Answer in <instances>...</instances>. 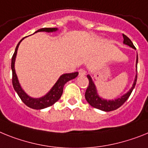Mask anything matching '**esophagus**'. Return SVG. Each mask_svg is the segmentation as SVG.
<instances>
[{
  "label": "esophagus",
  "mask_w": 148,
  "mask_h": 148,
  "mask_svg": "<svg viewBox=\"0 0 148 148\" xmlns=\"http://www.w3.org/2000/svg\"><path fill=\"white\" fill-rule=\"evenodd\" d=\"M86 71L84 70V69H83V68H80V70H79V75L80 76H84L86 74Z\"/></svg>",
  "instance_id": "obj_1"
}]
</instances>
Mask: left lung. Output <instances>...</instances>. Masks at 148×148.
<instances>
[{
    "instance_id": "left-lung-1",
    "label": "left lung",
    "mask_w": 148,
    "mask_h": 148,
    "mask_svg": "<svg viewBox=\"0 0 148 148\" xmlns=\"http://www.w3.org/2000/svg\"><path fill=\"white\" fill-rule=\"evenodd\" d=\"M123 43L128 45L129 47L135 49V46L133 45L132 42L131 41V40L128 38L127 36L123 34ZM137 64H138V55L137 59H136V71H137ZM88 80H89V86H88L87 89L86 90L85 92V98L86 100L87 101L89 105L92 106L93 108L101 110L103 111H111V110H114L116 109L119 108L121 105L124 104V102L129 99V97L131 95L132 92L135 88V84H136V81H137V74L135 77V80H134L133 85L132 86L131 89L126 93L124 94L123 96L120 98H117V99H114V100H106V99H102L98 95L97 89L95 87V84L93 83L91 77L89 75H87Z\"/></svg>"
}]
</instances>
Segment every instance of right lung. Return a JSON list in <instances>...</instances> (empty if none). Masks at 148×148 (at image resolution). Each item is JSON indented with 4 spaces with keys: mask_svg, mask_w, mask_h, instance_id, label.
Listing matches in <instances>:
<instances>
[{
    "mask_svg": "<svg viewBox=\"0 0 148 148\" xmlns=\"http://www.w3.org/2000/svg\"><path fill=\"white\" fill-rule=\"evenodd\" d=\"M58 28H43L38 30L37 32L34 33L40 32H56ZM22 38L20 41L18 42L17 44L15 52L13 53V56L12 57V62H11V69H12V73H13V78H12V83H13V88H14L15 91L16 92L19 98L21 99L25 105H26L28 107L31 108L36 109V110H40V109L46 108L47 107H49L55 104L57 101H59L63 92V87H64V84H66L67 82L71 80H73L75 77H77L78 75V72H74V73H70V74H64L60 77L57 82L53 86V88L49 91V92L47 93L44 96L40 98H32L31 96L28 95L25 92V91L21 87L19 82L18 80V77L16 74V71H15V61H16V57L17 50H18V46L20 44L21 41L24 39Z\"/></svg>",
    "mask_w": 148,
    "mask_h": 148,
    "instance_id": "add662e5",
    "label": "right lung"
}]
</instances>
